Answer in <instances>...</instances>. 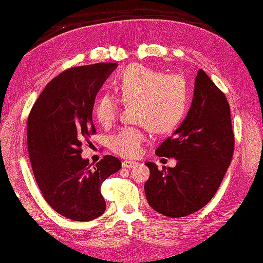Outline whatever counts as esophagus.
Instances as JSON below:
<instances>
[{
    "label": "esophagus",
    "instance_id": "esophagus-1",
    "mask_svg": "<svg viewBox=\"0 0 263 263\" xmlns=\"http://www.w3.org/2000/svg\"><path fill=\"white\" fill-rule=\"evenodd\" d=\"M136 164H137V162H135V161H130V160H126V161L122 162V168L130 169V168L135 167Z\"/></svg>",
    "mask_w": 263,
    "mask_h": 263
}]
</instances>
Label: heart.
I'll return each instance as SVG.
<instances>
[{
	"label": "heart",
	"instance_id": "b5f03b06",
	"mask_svg": "<svg viewBox=\"0 0 263 263\" xmlns=\"http://www.w3.org/2000/svg\"><path fill=\"white\" fill-rule=\"evenodd\" d=\"M115 93L122 104H134V120L141 127L122 128L110 138V147L121 157L133 158L141 152L148 128L153 133L169 132L179 124L189 103V86L179 74H164L143 64H132L114 82ZM115 96H100L94 116L109 126L116 120L119 102Z\"/></svg>",
	"mask_w": 263,
	"mask_h": 263
}]
</instances>
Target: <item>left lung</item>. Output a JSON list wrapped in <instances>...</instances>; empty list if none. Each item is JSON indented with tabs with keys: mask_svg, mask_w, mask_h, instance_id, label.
<instances>
[{
	"mask_svg": "<svg viewBox=\"0 0 263 263\" xmlns=\"http://www.w3.org/2000/svg\"><path fill=\"white\" fill-rule=\"evenodd\" d=\"M234 153V133L226 96L200 69L187 116L173 135L155 149L158 157L175 158L174 168L146 162L144 186L148 204L170 218L189 216L216 194Z\"/></svg>",
	"mask_w": 263,
	"mask_h": 263,
	"instance_id": "8db88e82",
	"label": "left lung"
}]
</instances>
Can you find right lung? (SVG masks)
Masks as SVG:
<instances>
[{"instance_id":"add662e5","label":"right lung","mask_w":263,"mask_h":263,"mask_svg":"<svg viewBox=\"0 0 263 263\" xmlns=\"http://www.w3.org/2000/svg\"><path fill=\"white\" fill-rule=\"evenodd\" d=\"M118 63L68 69L46 85L27 121V144L36 183L50 206L73 221H89L105 211L101 185L121 168L105 155L95 165L82 158V145L96 133V94Z\"/></svg>"}]
</instances>
